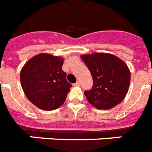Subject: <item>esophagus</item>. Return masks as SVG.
Segmentation results:
<instances>
[{"label":"esophagus","mask_w":152,"mask_h":152,"mask_svg":"<svg viewBox=\"0 0 152 152\" xmlns=\"http://www.w3.org/2000/svg\"><path fill=\"white\" fill-rule=\"evenodd\" d=\"M74 86H80V82H77L75 84H74Z\"/></svg>","instance_id":"34e87169"}]
</instances>
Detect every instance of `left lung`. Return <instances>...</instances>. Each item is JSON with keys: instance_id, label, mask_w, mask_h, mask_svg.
Wrapping results in <instances>:
<instances>
[{"instance_id": "obj_1", "label": "left lung", "mask_w": 152, "mask_h": 152, "mask_svg": "<svg viewBox=\"0 0 152 152\" xmlns=\"http://www.w3.org/2000/svg\"><path fill=\"white\" fill-rule=\"evenodd\" d=\"M90 70L93 87L84 92L88 101L98 109H110L121 103L130 83L128 66L119 58L107 53L82 56Z\"/></svg>"}]
</instances>
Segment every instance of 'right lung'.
Masks as SVG:
<instances>
[{"label": "right lung", "instance_id": "right-lung-1", "mask_svg": "<svg viewBox=\"0 0 152 152\" xmlns=\"http://www.w3.org/2000/svg\"><path fill=\"white\" fill-rule=\"evenodd\" d=\"M61 57L42 53L33 57L20 72L25 95L32 104L45 110L57 109L64 104L72 85L62 70Z\"/></svg>", "mask_w": 152, "mask_h": 152}]
</instances>
